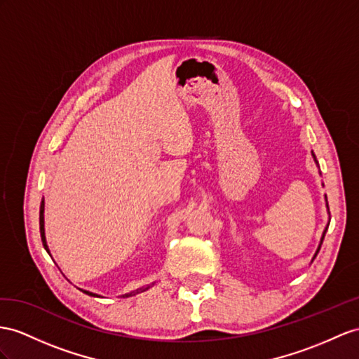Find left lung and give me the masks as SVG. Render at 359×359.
<instances>
[{
  "label": "left lung",
  "mask_w": 359,
  "mask_h": 359,
  "mask_svg": "<svg viewBox=\"0 0 359 359\" xmlns=\"http://www.w3.org/2000/svg\"><path fill=\"white\" fill-rule=\"evenodd\" d=\"M312 156H314V153H312ZM314 159H316V156H314ZM317 162V161H316ZM326 206H327V198H326ZM327 209H329V206H327ZM326 231H327V226H326V229H325V232H323V235H321V241H320V244H318V249H317V252H316V255H314V258H312V261L316 259V256H317V253H318V250H320V247H321V243H323V240H325V235H326Z\"/></svg>",
  "instance_id": "left-lung-1"
}]
</instances>
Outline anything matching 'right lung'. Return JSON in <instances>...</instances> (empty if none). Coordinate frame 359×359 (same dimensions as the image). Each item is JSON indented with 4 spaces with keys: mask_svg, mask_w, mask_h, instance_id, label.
Here are the masks:
<instances>
[{
    "mask_svg": "<svg viewBox=\"0 0 359 359\" xmlns=\"http://www.w3.org/2000/svg\"><path fill=\"white\" fill-rule=\"evenodd\" d=\"M43 208H45V203H43V200H42V203H41V210H39V229H41V238H42V244H43V247H45V250H47L48 253H50V249H48V245H47V240H45V227H43V224H45V222H43ZM151 285H154V283H151ZM150 288V285H147V287H144V288H140V290H136V291H133V292H128V294H124L123 297H128V296H135V294H137V292H142V291H147ZM83 291L85 294H88V296H92V297H100L98 294H94V292H90V291H85V290H81Z\"/></svg>",
    "mask_w": 359,
    "mask_h": 359,
    "instance_id": "obj_1",
    "label": "right lung"
}]
</instances>
